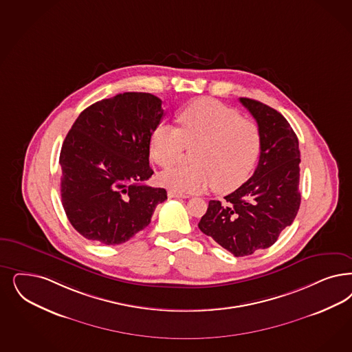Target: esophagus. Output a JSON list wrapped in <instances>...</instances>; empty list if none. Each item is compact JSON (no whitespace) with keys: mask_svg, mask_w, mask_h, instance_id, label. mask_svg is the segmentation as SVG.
Here are the masks:
<instances>
[{"mask_svg":"<svg viewBox=\"0 0 352 352\" xmlns=\"http://www.w3.org/2000/svg\"><path fill=\"white\" fill-rule=\"evenodd\" d=\"M170 199H187L188 196L184 194H178V192H173V191H170L169 194Z\"/></svg>","mask_w":352,"mask_h":352,"instance_id":"1","label":"esophagus"}]
</instances>
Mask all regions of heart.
<instances>
[{
    "instance_id": "obj_1",
    "label": "heart",
    "mask_w": 352,
    "mask_h": 352,
    "mask_svg": "<svg viewBox=\"0 0 352 352\" xmlns=\"http://www.w3.org/2000/svg\"><path fill=\"white\" fill-rule=\"evenodd\" d=\"M179 129L160 123L149 136V156L161 168L175 164L184 146L190 166L165 170L158 182L173 192H203L209 186L228 194L241 186L260 153L261 135L257 123L241 118L236 110L212 98H200L178 111Z\"/></svg>"
}]
</instances>
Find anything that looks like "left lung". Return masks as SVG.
I'll use <instances>...</instances> for the list:
<instances>
[{"label":"left lung","mask_w":352,"mask_h":352,"mask_svg":"<svg viewBox=\"0 0 352 352\" xmlns=\"http://www.w3.org/2000/svg\"><path fill=\"white\" fill-rule=\"evenodd\" d=\"M261 135L254 175L225 201L210 200L199 229L236 257L252 255L277 242L300 206V151L296 133L277 110L252 98H239Z\"/></svg>","instance_id":"1"}]
</instances>
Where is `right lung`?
Here are the masks:
<instances>
[{
	"mask_svg": "<svg viewBox=\"0 0 352 352\" xmlns=\"http://www.w3.org/2000/svg\"><path fill=\"white\" fill-rule=\"evenodd\" d=\"M161 100L124 92L83 110L60 155L61 197L74 229L101 244L127 242L151 222L165 188L144 184L149 136L164 117Z\"/></svg>",
	"mask_w": 352,
	"mask_h": 352,
	"instance_id": "right-lung-1",
	"label": "right lung"
}]
</instances>
